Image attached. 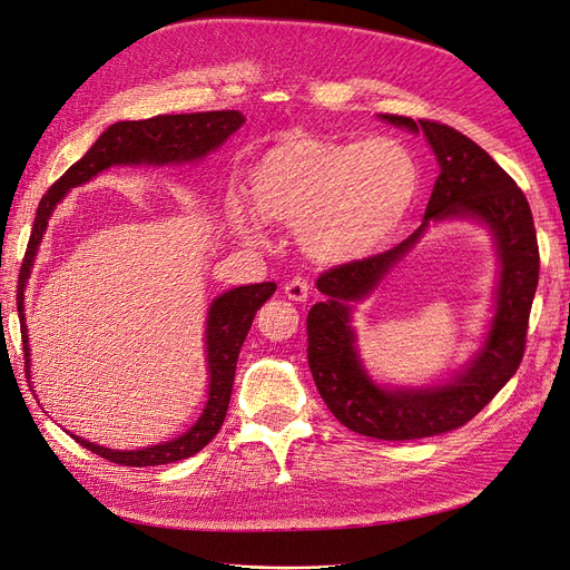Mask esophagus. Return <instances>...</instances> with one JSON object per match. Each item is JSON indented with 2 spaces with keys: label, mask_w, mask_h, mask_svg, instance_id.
<instances>
[{
  "label": "esophagus",
  "mask_w": 570,
  "mask_h": 570,
  "mask_svg": "<svg viewBox=\"0 0 570 570\" xmlns=\"http://www.w3.org/2000/svg\"><path fill=\"white\" fill-rule=\"evenodd\" d=\"M284 293L291 298V301H298V303H305L307 296H309V282L305 277H293L286 282L284 286Z\"/></svg>",
  "instance_id": "34e87169"
}]
</instances>
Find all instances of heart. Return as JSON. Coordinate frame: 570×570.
I'll return each mask as SVG.
<instances>
[{"label":"heart","mask_w":570,"mask_h":570,"mask_svg":"<svg viewBox=\"0 0 570 570\" xmlns=\"http://www.w3.org/2000/svg\"><path fill=\"white\" fill-rule=\"evenodd\" d=\"M420 166L392 138L331 140L288 136L250 171V204L265 223L298 225L301 246L326 263L373 253L411 210ZM235 225L261 242V225L237 214Z\"/></svg>","instance_id":"1"}]
</instances>
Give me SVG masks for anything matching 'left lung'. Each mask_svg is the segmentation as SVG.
I'll list each match as a JSON object with an SVG mask.
<instances>
[{
    "label": "left lung",
    "instance_id": "obj_1",
    "mask_svg": "<svg viewBox=\"0 0 570 570\" xmlns=\"http://www.w3.org/2000/svg\"><path fill=\"white\" fill-rule=\"evenodd\" d=\"M383 119L415 134L423 131L436 155L441 171L425 223L390 250L320 274L317 288L328 298L307 314V360L324 404L347 430L383 441H411L470 423L517 373L538 286L540 250L529 199L487 150L449 124L413 121L402 115H383ZM460 215L487 222L501 253L499 312L490 341L455 384L436 391L387 393L370 383L355 356L348 303L363 297L403 257L430 219Z\"/></svg>",
    "mask_w": 570,
    "mask_h": 570
}]
</instances>
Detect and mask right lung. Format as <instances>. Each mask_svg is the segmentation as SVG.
<instances>
[{
    "instance_id": "1",
    "label": "right lung",
    "mask_w": 570,
    "mask_h": 570,
    "mask_svg": "<svg viewBox=\"0 0 570 570\" xmlns=\"http://www.w3.org/2000/svg\"><path fill=\"white\" fill-rule=\"evenodd\" d=\"M244 124V115L237 110H210V112H189V115H157L140 121H117L108 131H105L94 145L91 150L83 155L77 164H72L66 174H62L51 187L49 193L41 197L37 218L32 225V235L26 248L23 265L18 272V291H16V305L20 317V343H23L26 354V371L30 364V347H28V328H26V309H23V288L30 277V267L35 263V253L45 235L49 216L53 214L56 204L66 197V193L75 185L91 180L102 168L112 164H168V161H195L216 150L220 142L235 134ZM277 284H250L239 286L223 293L220 298L214 301L208 312V326H206V352H208V404L195 428L185 432L183 436L166 441V444L150 446L142 451H110L75 436L77 444L89 449L91 453L117 462L126 468H150V465H166V462L185 460L189 455L199 453L210 439H214L223 425L232 383H235V371L239 350L246 341V333L253 324L256 312L263 303L272 296Z\"/></svg>"
}]
</instances>
